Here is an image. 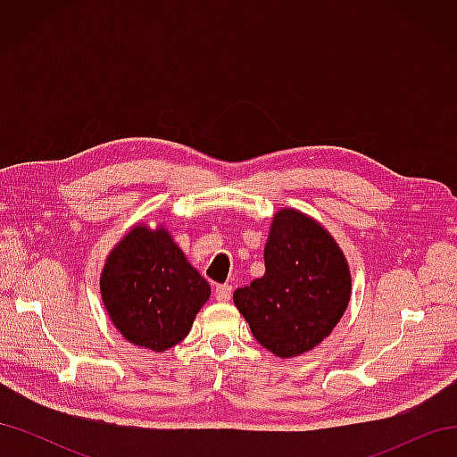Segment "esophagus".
Returning a JSON list of instances; mask_svg holds the SVG:
<instances>
[{"mask_svg": "<svg viewBox=\"0 0 457 457\" xmlns=\"http://www.w3.org/2000/svg\"><path fill=\"white\" fill-rule=\"evenodd\" d=\"M230 297H232V287L230 286L225 284V286H217L215 287V299L219 303H228Z\"/></svg>", "mask_w": 457, "mask_h": 457, "instance_id": "1", "label": "esophagus"}]
</instances>
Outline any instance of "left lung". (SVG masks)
<instances>
[{
    "label": "left lung",
    "instance_id": "1",
    "mask_svg": "<svg viewBox=\"0 0 457 457\" xmlns=\"http://www.w3.org/2000/svg\"><path fill=\"white\" fill-rule=\"evenodd\" d=\"M232 299L262 347L299 356L320 345L349 307L347 257L316 219L282 207L265 244V274Z\"/></svg>",
    "mask_w": 457,
    "mask_h": 457
}]
</instances>
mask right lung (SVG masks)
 I'll return each instance as SVG.
<instances>
[{
	"label": "right lung",
	"instance_id": "right-lung-1",
	"mask_svg": "<svg viewBox=\"0 0 457 457\" xmlns=\"http://www.w3.org/2000/svg\"><path fill=\"white\" fill-rule=\"evenodd\" d=\"M212 287L163 225L137 223L108 253L101 297L110 320L137 347L163 353L181 343Z\"/></svg>",
	"mask_w": 457,
	"mask_h": 457
}]
</instances>
